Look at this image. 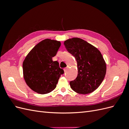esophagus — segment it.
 <instances>
[{
    "label": "esophagus",
    "mask_w": 129,
    "mask_h": 129,
    "mask_svg": "<svg viewBox=\"0 0 129 129\" xmlns=\"http://www.w3.org/2000/svg\"><path fill=\"white\" fill-rule=\"evenodd\" d=\"M67 69H68V67H66V68H65L64 69V72H66V71H67Z\"/></svg>",
    "instance_id": "esophagus-1"
}]
</instances>
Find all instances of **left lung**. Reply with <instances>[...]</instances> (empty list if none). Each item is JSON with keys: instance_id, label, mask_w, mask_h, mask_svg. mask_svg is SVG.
I'll list each match as a JSON object with an SVG mask.
<instances>
[{"instance_id": "left-lung-1", "label": "left lung", "mask_w": 129, "mask_h": 129, "mask_svg": "<svg viewBox=\"0 0 129 129\" xmlns=\"http://www.w3.org/2000/svg\"><path fill=\"white\" fill-rule=\"evenodd\" d=\"M67 51L75 57L78 74L69 82L74 91L81 94L91 93L98 88L106 74V63L98 49L80 38L64 42Z\"/></svg>"}]
</instances>
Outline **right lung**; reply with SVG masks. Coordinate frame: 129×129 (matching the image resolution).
<instances>
[{
	"label": "right lung",
	"mask_w": 129,
	"mask_h": 129,
	"mask_svg": "<svg viewBox=\"0 0 129 129\" xmlns=\"http://www.w3.org/2000/svg\"><path fill=\"white\" fill-rule=\"evenodd\" d=\"M61 42L47 39L30 50L23 62V74L27 85L35 92L46 94L56 87L63 70L57 61H53Z\"/></svg>",
	"instance_id": "1"
}]
</instances>
